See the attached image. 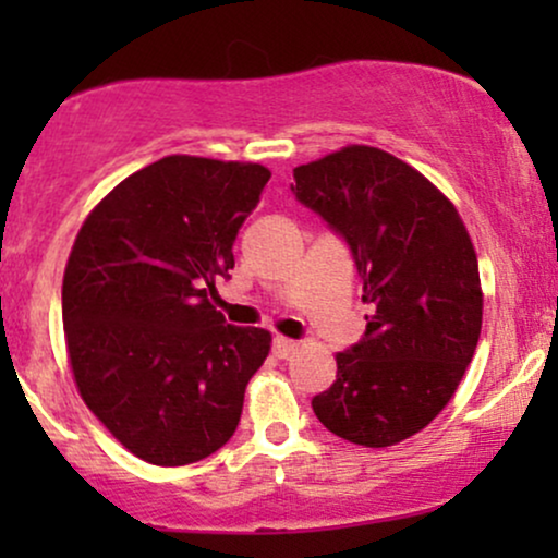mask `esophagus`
<instances>
[{
  "mask_svg": "<svg viewBox=\"0 0 558 558\" xmlns=\"http://www.w3.org/2000/svg\"><path fill=\"white\" fill-rule=\"evenodd\" d=\"M296 351H299V343L291 341V338L278 336V338H275V341H272V354L278 356V360H288V356L296 354Z\"/></svg>",
  "mask_w": 558,
  "mask_h": 558,
  "instance_id": "34e87169",
  "label": "esophagus"
}]
</instances>
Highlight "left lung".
<instances>
[{"label":"left lung","mask_w":558,"mask_h":558,"mask_svg":"<svg viewBox=\"0 0 558 558\" xmlns=\"http://www.w3.org/2000/svg\"><path fill=\"white\" fill-rule=\"evenodd\" d=\"M293 194L341 233L373 306L367 332L336 354V383L312 399L349 444L396 446L457 393L483 328L477 254L444 191L377 146L351 144L293 170Z\"/></svg>","instance_id":"8db88e82"}]
</instances>
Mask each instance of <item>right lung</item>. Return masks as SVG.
<instances>
[{"mask_svg":"<svg viewBox=\"0 0 558 558\" xmlns=\"http://www.w3.org/2000/svg\"><path fill=\"white\" fill-rule=\"evenodd\" d=\"M270 181L257 162L170 155L88 213L62 278L75 388L133 457L207 459L235 433L272 336L215 310L235 235Z\"/></svg>","mask_w":558,"mask_h":558,"instance_id":"right-lung-1","label":"right lung"}]
</instances>
